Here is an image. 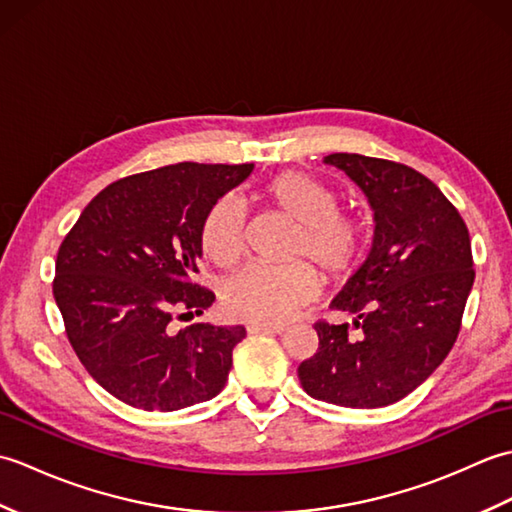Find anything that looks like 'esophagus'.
Returning <instances> with one entry per match:
<instances>
[{
    "instance_id": "1",
    "label": "esophagus",
    "mask_w": 512,
    "mask_h": 512,
    "mask_svg": "<svg viewBox=\"0 0 512 512\" xmlns=\"http://www.w3.org/2000/svg\"><path fill=\"white\" fill-rule=\"evenodd\" d=\"M286 330L284 323H250L248 332L250 334H281Z\"/></svg>"
}]
</instances>
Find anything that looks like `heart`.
<instances>
[{"instance_id":"heart-1","label":"heart","mask_w":512,"mask_h":512,"mask_svg":"<svg viewBox=\"0 0 512 512\" xmlns=\"http://www.w3.org/2000/svg\"><path fill=\"white\" fill-rule=\"evenodd\" d=\"M262 198L295 224L286 257L295 264H250L224 286V308L237 319L277 323L314 295V275L334 284L352 273L365 244V224L339 211V193L303 171H284L270 180ZM244 206L220 198L202 224V250L217 266H233L244 253ZM302 264L299 265L298 262Z\"/></svg>"}]
</instances>
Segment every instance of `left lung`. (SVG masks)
<instances>
[{"mask_svg":"<svg viewBox=\"0 0 512 512\" xmlns=\"http://www.w3.org/2000/svg\"><path fill=\"white\" fill-rule=\"evenodd\" d=\"M374 211L363 266L330 303L350 323L319 321V350L299 365L306 394L352 409L398 402L422 385L458 339L475 270L458 209L422 173L400 162L330 154Z\"/></svg>","mask_w":512,"mask_h":512,"instance_id":"1","label":"left lung"}]
</instances>
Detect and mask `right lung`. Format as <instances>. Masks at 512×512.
<instances>
[{
  "label": "right lung",
  "mask_w": 512,
  "mask_h": 512,
  "mask_svg": "<svg viewBox=\"0 0 512 512\" xmlns=\"http://www.w3.org/2000/svg\"><path fill=\"white\" fill-rule=\"evenodd\" d=\"M253 165L178 162L112 182L85 206L57 253L52 292L70 345L105 391L145 411H176L215 398L233 367L242 325L173 314L215 301L193 281L211 206Z\"/></svg>",
  "instance_id": "add662e5"
}]
</instances>
